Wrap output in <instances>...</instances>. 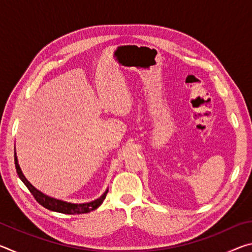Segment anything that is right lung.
Returning a JSON list of instances; mask_svg holds the SVG:
<instances>
[{
	"instance_id": "add662e5",
	"label": "right lung",
	"mask_w": 252,
	"mask_h": 252,
	"mask_svg": "<svg viewBox=\"0 0 252 252\" xmlns=\"http://www.w3.org/2000/svg\"><path fill=\"white\" fill-rule=\"evenodd\" d=\"M14 162H15L16 172H18L20 179L23 181L24 185L28 187L30 192L33 194L34 199H35L36 201L41 204V206H43L44 208L49 209V210L65 213V215H80V213L90 212V211L95 210L97 207L101 206V203L103 202V200L106 197V193H108V191H109V190H106L99 199H96L92 202H88V203L75 204V203H69L65 201H61V200H57L54 198L48 197V195H45L44 193H42L41 191L36 190L35 188H34L31 183L27 180V178L23 176L22 171H21V168L18 163V158H16V153H14Z\"/></svg>"
}]
</instances>
